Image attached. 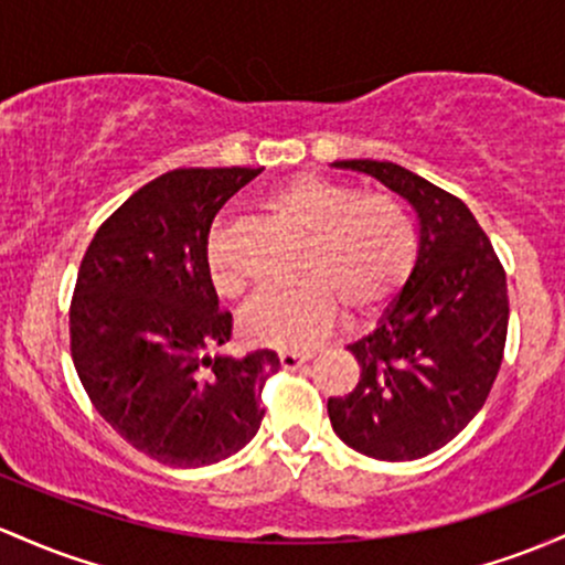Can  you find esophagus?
Returning a JSON list of instances; mask_svg holds the SVG:
<instances>
[{"label":"esophagus","mask_w":565,"mask_h":565,"mask_svg":"<svg viewBox=\"0 0 565 565\" xmlns=\"http://www.w3.org/2000/svg\"><path fill=\"white\" fill-rule=\"evenodd\" d=\"M308 359H311V353H295V351L278 353V362H281L284 370H297V367H302V364H306Z\"/></svg>","instance_id":"1"}]
</instances>
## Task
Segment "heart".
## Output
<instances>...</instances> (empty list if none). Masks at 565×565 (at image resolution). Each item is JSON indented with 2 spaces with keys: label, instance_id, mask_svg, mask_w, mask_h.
<instances>
[{
  "label": "heart",
  "instance_id": "obj_1",
  "mask_svg": "<svg viewBox=\"0 0 565 565\" xmlns=\"http://www.w3.org/2000/svg\"><path fill=\"white\" fill-rule=\"evenodd\" d=\"M268 209L306 235L302 281L263 289L241 313V332L252 343L281 351H308L332 332L345 306L367 319L388 306L411 278L415 235L405 209L386 195L319 173H297L270 190ZM206 268L216 295L244 292V273L227 254V231L216 225L206 246Z\"/></svg>",
  "mask_w": 565,
  "mask_h": 565
}]
</instances>
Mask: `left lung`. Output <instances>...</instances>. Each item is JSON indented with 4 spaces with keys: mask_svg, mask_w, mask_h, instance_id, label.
<instances>
[{
    "mask_svg": "<svg viewBox=\"0 0 565 565\" xmlns=\"http://www.w3.org/2000/svg\"><path fill=\"white\" fill-rule=\"evenodd\" d=\"M411 209L418 257L377 327L349 345L351 394L330 396L332 429L356 454L413 461L448 445L486 405L504 359L507 273L467 203L388 160H338Z\"/></svg>",
    "mask_w": 565,
    "mask_h": 565,
    "instance_id": "obj_1",
    "label": "left lung"
}]
</instances>
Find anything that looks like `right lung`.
<instances>
[{
    "label": "right lung",
    "instance_id": "1",
    "mask_svg": "<svg viewBox=\"0 0 565 565\" xmlns=\"http://www.w3.org/2000/svg\"><path fill=\"white\" fill-rule=\"evenodd\" d=\"M263 169H177L136 190L93 235L70 308L72 359L93 407L166 467H209L263 424L268 349L231 340L206 268L216 212Z\"/></svg>",
    "mask_w": 565,
    "mask_h": 565
}]
</instances>
